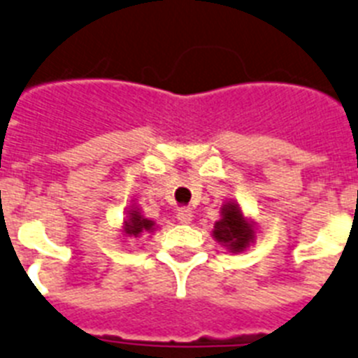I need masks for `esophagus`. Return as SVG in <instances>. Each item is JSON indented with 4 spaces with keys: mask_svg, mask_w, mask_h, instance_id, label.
<instances>
[{
    "mask_svg": "<svg viewBox=\"0 0 358 358\" xmlns=\"http://www.w3.org/2000/svg\"><path fill=\"white\" fill-rule=\"evenodd\" d=\"M192 217H194V213H192L190 208H179V212H177V219H179V222H182V224L192 222Z\"/></svg>",
    "mask_w": 358,
    "mask_h": 358,
    "instance_id": "34e87169",
    "label": "esophagus"
}]
</instances>
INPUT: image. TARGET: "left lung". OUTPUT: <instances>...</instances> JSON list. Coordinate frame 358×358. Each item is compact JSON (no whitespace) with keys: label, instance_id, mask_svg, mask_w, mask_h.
<instances>
[{"label":"left lung","instance_id":"8db88e82","mask_svg":"<svg viewBox=\"0 0 358 358\" xmlns=\"http://www.w3.org/2000/svg\"><path fill=\"white\" fill-rule=\"evenodd\" d=\"M213 239L224 246L226 252L243 253L255 243L257 228L252 219L244 215L241 204L234 199H228L221 206V217L215 221L212 230Z\"/></svg>","mask_w":358,"mask_h":358}]
</instances>
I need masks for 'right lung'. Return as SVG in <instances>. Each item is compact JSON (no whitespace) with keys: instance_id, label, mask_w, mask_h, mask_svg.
I'll use <instances>...</instances> for the list:
<instances>
[{"instance_id":"obj_1","label":"right lung","mask_w":358,"mask_h":358,"mask_svg":"<svg viewBox=\"0 0 358 358\" xmlns=\"http://www.w3.org/2000/svg\"><path fill=\"white\" fill-rule=\"evenodd\" d=\"M154 230L155 221L146 219L136 203L130 204V208L127 210V215L123 219V226H121V231H123L124 237H132L134 239V237H141L145 234H152Z\"/></svg>"}]
</instances>
